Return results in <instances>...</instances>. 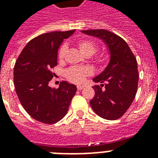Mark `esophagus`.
Instances as JSON below:
<instances>
[{"instance_id":"esophagus-1","label":"esophagus","mask_w":158,"mask_h":158,"mask_svg":"<svg viewBox=\"0 0 158 158\" xmlns=\"http://www.w3.org/2000/svg\"><path fill=\"white\" fill-rule=\"evenodd\" d=\"M84 88V87L83 86V85H78V86H77V89H78V90H82Z\"/></svg>"}]
</instances>
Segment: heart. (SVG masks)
I'll return each mask as SVG.
<instances>
[{
    "label": "heart",
    "mask_w": 158,
    "mask_h": 158,
    "mask_svg": "<svg viewBox=\"0 0 158 158\" xmlns=\"http://www.w3.org/2000/svg\"><path fill=\"white\" fill-rule=\"evenodd\" d=\"M77 46L79 48V52L84 56H92L96 52L97 45L96 43L91 40H81L78 42ZM67 47L65 45H62L58 52V59L62 60L64 56V54L66 52ZM99 63H103L105 61V56H101L98 59ZM91 69L87 66H74L70 67L65 71V76L69 81L73 83H81L84 80L87 75L91 74Z\"/></svg>",
    "instance_id": "obj_1"
}]
</instances>
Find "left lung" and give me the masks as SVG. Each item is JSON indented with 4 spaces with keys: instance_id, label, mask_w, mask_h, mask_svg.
<instances>
[{
    "instance_id": "obj_1",
    "label": "left lung",
    "mask_w": 158,
    "mask_h": 158,
    "mask_svg": "<svg viewBox=\"0 0 158 158\" xmlns=\"http://www.w3.org/2000/svg\"><path fill=\"white\" fill-rule=\"evenodd\" d=\"M103 42L110 56L103 71L94 77V98L90 101L97 115L106 120L121 117L132 104L139 83L137 60L124 39L105 29L82 30Z\"/></svg>"
}]
</instances>
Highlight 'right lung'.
Listing matches in <instances>:
<instances>
[{"instance_id":"add662e5","label":"right lung","mask_w":158,"mask_h":158,"mask_svg":"<svg viewBox=\"0 0 158 158\" xmlns=\"http://www.w3.org/2000/svg\"><path fill=\"white\" fill-rule=\"evenodd\" d=\"M75 30L51 32L38 36L24 47L14 68L16 94L31 117L44 124H54L66 115L77 91L74 84L63 81L58 89L49 86L52 69L57 64L58 50Z\"/></svg>"}]
</instances>
